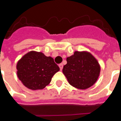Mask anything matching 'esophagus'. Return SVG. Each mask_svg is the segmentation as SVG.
<instances>
[{
  "instance_id": "1",
  "label": "esophagus",
  "mask_w": 121,
  "mask_h": 121,
  "mask_svg": "<svg viewBox=\"0 0 121 121\" xmlns=\"http://www.w3.org/2000/svg\"><path fill=\"white\" fill-rule=\"evenodd\" d=\"M59 67H60V70H62L63 69V64H60L59 65Z\"/></svg>"
}]
</instances>
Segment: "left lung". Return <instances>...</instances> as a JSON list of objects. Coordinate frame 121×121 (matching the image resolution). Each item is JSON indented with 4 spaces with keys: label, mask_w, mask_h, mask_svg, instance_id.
Wrapping results in <instances>:
<instances>
[{
    "label": "left lung",
    "mask_w": 121,
    "mask_h": 121,
    "mask_svg": "<svg viewBox=\"0 0 121 121\" xmlns=\"http://www.w3.org/2000/svg\"><path fill=\"white\" fill-rule=\"evenodd\" d=\"M63 73L68 83L75 88L85 90L95 83L100 73L97 60L87 51L74 52L66 58Z\"/></svg>",
    "instance_id": "8db88e82"
}]
</instances>
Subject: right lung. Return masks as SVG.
Returning <instances> with one entry per match:
<instances>
[{"instance_id":"add662e5","label":"right lung","mask_w":121,"mask_h":121,"mask_svg":"<svg viewBox=\"0 0 121 121\" xmlns=\"http://www.w3.org/2000/svg\"><path fill=\"white\" fill-rule=\"evenodd\" d=\"M17 75L22 83L32 90H41L51 82L60 70L53 58L42 52L31 51L24 55L16 65Z\"/></svg>"}]
</instances>
